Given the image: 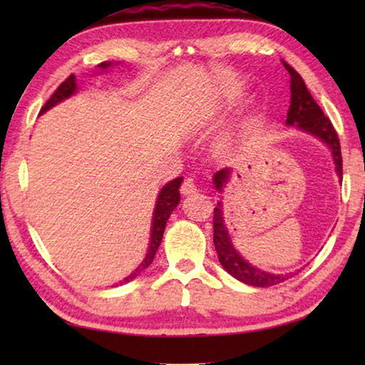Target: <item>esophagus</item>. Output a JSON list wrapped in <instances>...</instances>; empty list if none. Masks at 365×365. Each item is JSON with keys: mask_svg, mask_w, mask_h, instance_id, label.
Listing matches in <instances>:
<instances>
[{"mask_svg": "<svg viewBox=\"0 0 365 365\" xmlns=\"http://www.w3.org/2000/svg\"><path fill=\"white\" fill-rule=\"evenodd\" d=\"M180 191H182V195H185V196L196 193V183H195L193 178H190V177L185 178L182 187H180Z\"/></svg>", "mask_w": 365, "mask_h": 365, "instance_id": "esophagus-1", "label": "esophagus"}]
</instances>
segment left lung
Returning <instances> with one entry per match:
<instances>
[{"label": "left lung", "mask_w": 365, "mask_h": 365, "mask_svg": "<svg viewBox=\"0 0 365 365\" xmlns=\"http://www.w3.org/2000/svg\"><path fill=\"white\" fill-rule=\"evenodd\" d=\"M282 64L289 73V88H292V103H289L287 123L288 125H296L306 130L309 133L316 135L320 140H324L327 145L331 148L333 159L336 164L338 175H343V159H341V148H339V138L335 130V127L331 125L329 117L324 114V110L320 109L319 104L314 101V98L309 93L304 80L296 72L292 66L285 61H282ZM230 175V169H222L214 175V185L217 190H222L224 183L228 180ZM212 227H214V246L217 251L219 261L224 265V269L228 274L233 275L235 279L246 283V285L252 287H261L269 288L279 283L288 280L292 275H275L264 272L261 269L252 267L250 262H246L245 259L233 250L230 235H228L227 228L224 225V217H222V209L220 205L214 209V217H212Z\"/></svg>", "instance_id": "8db88e82"}]
</instances>
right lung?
Here are the masks:
<instances>
[{"label":"right lung","instance_id":"1","mask_svg":"<svg viewBox=\"0 0 365 365\" xmlns=\"http://www.w3.org/2000/svg\"><path fill=\"white\" fill-rule=\"evenodd\" d=\"M109 66H110V63L98 64V67H101V69H106V67H109ZM76 90H77L76 76H73V73H71V76L67 77L64 82L58 86L56 91H54V93L51 95V98H49V100L45 103V106L41 108V113H45L46 109L53 108L56 103L66 100V98H69ZM182 180H183V178L178 177V178H175V180L169 182L163 190H160L159 197H158V202H156V209H154L150 250H148V255L145 257V261L141 262L140 267L135 270L132 275H128L127 279H123V282H120V285H122V283H127V282L133 280L135 277H137L141 270H145L148 265L153 262V259H154V256H156V251H158L159 245H160V240H163L164 228H165V224H168L169 215L177 207L178 202H180V191H178V188H180Z\"/></svg>","mask_w":365,"mask_h":365}]
</instances>
